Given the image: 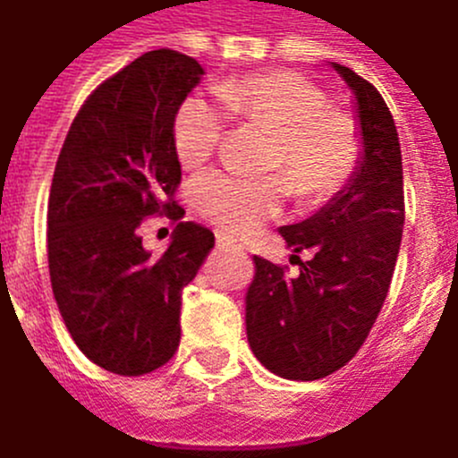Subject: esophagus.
<instances>
[{
  "label": "esophagus",
  "mask_w": 458,
  "mask_h": 458,
  "mask_svg": "<svg viewBox=\"0 0 458 458\" xmlns=\"http://www.w3.org/2000/svg\"><path fill=\"white\" fill-rule=\"evenodd\" d=\"M216 244L218 249H225V251H244V244L240 240H234L233 234L218 230L216 233Z\"/></svg>",
  "instance_id": "esophagus-1"
}]
</instances>
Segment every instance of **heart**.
Here are the masks:
<instances>
[{"mask_svg": "<svg viewBox=\"0 0 458 458\" xmlns=\"http://www.w3.org/2000/svg\"><path fill=\"white\" fill-rule=\"evenodd\" d=\"M216 106L193 94L177 108L173 142L186 168H198L216 152L225 133V113L274 133L260 177L209 170L191 184V198L205 218L233 233L256 228L276 214L290 189L301 200L334 196L360 161V126L345 110L327 106L316 82L295 71H260L216 87Z\"/></svg>", "mask_w": 458, "mask_h": 458, "instance_id": "heart-1", "label": "heart"}]
</instances>
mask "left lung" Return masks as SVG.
<instances>
[{
  "label": "left lung",
  "mask_w": 458,
  "mask_h": 458,
  "mask_svg": "<svg viewBox=\"0 0 458 458\" xmlns=\"http://www.w3.org/2000/svg\"><path fill=\"white\" fill-rule=\"evenodd\" d=\"M355 97L361 152L348 184L300 224L278 228L288 246L311 251L288 276L253 256L246 336L265 369L318 380L345 367L367 341L387 297L403 233V165L394 119L376 87L332 62Z\"/></svg>",
  "instance_id": "1"
}]
</instances>
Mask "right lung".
<instances>
[{
	"instance_id": "obj_1",
	"label": "right lung",
	"mask_w": 458,
	"mask_h": 458,
	"mask_svg": "<svg viewBox=\"0 0 458 458\" xmlns=\"http://www.w3.org/2000/svg\"><path fill=\"white\" fill-rule=\"evenodd\" d=\"M205 75L177 50H152L91 91L55 165L47 200V267L64 325L97 367L142 376L180 345L182 290L214 249V233L182 221L177 108ZM178 221L152 257L141 218Z\"/></svg>"
}]
</instances>
